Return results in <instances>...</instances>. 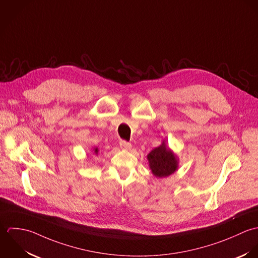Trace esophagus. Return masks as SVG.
Here are the masks:
<instances>
[{"mask_svg": "<svg viewBox=\"0 0 258 258\" xmlns=\"http://www.w3.org/2000/svg\"><path fill=\"white\" fill-rule=\"evenodd\" d=\"M119 147L122 149V150H130L132 148V145L125 141H120L119 142Z\"/></svg>", "mask_w": 258, "mask_h": 258, "instance_id": "34e87169", "label": "esophagus"}]
</instances>
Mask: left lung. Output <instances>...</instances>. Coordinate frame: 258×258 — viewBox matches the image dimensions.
Returning <instances> with one entry per match:
<instances>
[{"label":"left lung","mask_w":258,"mask_h":258,"mask_svg":"<svg viewBox=\"0 0 258 258\" xmlns=\"http://www.w3.org/2000/svg\"><path fill=\"white\" fill-rule=\"evenodd\" d=\"M150 167L156 177H164L173 173L177 168V160L174 155L166 149L164 143L154 149L149 155Z\"/></svg>","instance_id":"left-lung-1"}]
</instances>
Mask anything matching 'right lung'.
Returning a JSON list of instances; mask_svg holds the SVG:
<instances>
[{
	"instance_id": "right-lung-1",
	"label": "right lung",
	"mask_w": 258,
	"mask_h": 258,
	"mask_svg": "<svg viewBox=\"0 0 258 258\" xmlns=\"http://www.w3.org/2000/svg\"><path fill=\"white\" fill-rule=\"evenodd\" d=\"M98 153H99V150H98V149H95V154L98 155Z\"/></svg>"
}]
</instances>
